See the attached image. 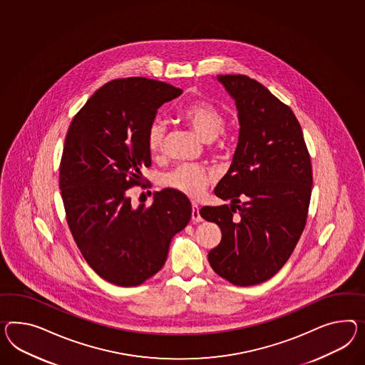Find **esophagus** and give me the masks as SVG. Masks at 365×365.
I'll list each match as a JSON object with an SVG mask.
<instances>
[{
    "label": "esophagus",
    "instance_id": "obj_1",
    "mask_svg": "<svg viewBox=\"0 0 365 365\" xmlns=\"http://www.w3.org/2000/svg\"><path fill=\"white\" fill-rule=\"evenodd\" d=\"M192 220L195 222H201L202 221V217L200 215V207L197 204H192Z\"/></svg>",
    "mask_w": 365,
    "mask_h": 365
}]
</instances>
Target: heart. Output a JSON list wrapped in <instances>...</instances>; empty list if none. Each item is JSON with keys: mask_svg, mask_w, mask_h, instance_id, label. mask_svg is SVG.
<instances>
[{"mask_svg": "<svg viewBox=\"0 0 365 365\" xmlns=\"http://www.w3.org/2000/svg\"><path fill=\"white\" fill-rule=\"evenodd\" d=\"M180 118L187 122L205 141H218V147L225 145V113L218 106L206 99H197L185 104ZM167 136V125L161 120L150 123L147 131V148L152 155L159 153L164 148ZM163 184L189 197H198L204 193L207 185L213 181L210 169L198 164H180L163 175Z\"/></svg>", "mask_w": 365, "mask_h": 365, "instance_id": "b5f03b06", "label": "heart"}]
</instances>
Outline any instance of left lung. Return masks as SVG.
Wrapping results in <instances>:
<instances>
[{"instance_id": "1", "label": "left lung", "mask_w": 365, "mask_h": 365, "mask_svg": "<svg viewBox=\"0 0 365 365\" xmlns=\"http://www.w3.org/2000/svg\"><path fill=\"white\" fill-rule=\"evenodd\" d=\"M218 81L235 99L241 125L233 163L215 189L232 204L204 206L200 215L222 233L207 254L212 269L246 287L270 279L294 252L307 221L312 167L287 104L246 75Z\"/></svg>"}]
</instances>
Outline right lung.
Listing matches in <instances>:
<instances>
[{"instance_id": "1", "label": "right lung", "mask_w": 365, "mask_h": 365, "mask_svg": "<svg viewBox=\"0 0 365 365\" xmlns=\"http://www.w3.org/2000/svg\"><path fill=\"white\" fill-rule=\"evenodd\" d=\"M182 94L140 76L102 86L75 115L66 135L59 189L66 221L90 267L107 282L132 287L164 266L175 234L187 226L192 205L164 189L153 204L133 207L128 189L150 167L147 131L160 107Z\"/></svg>"}]
</instances>
